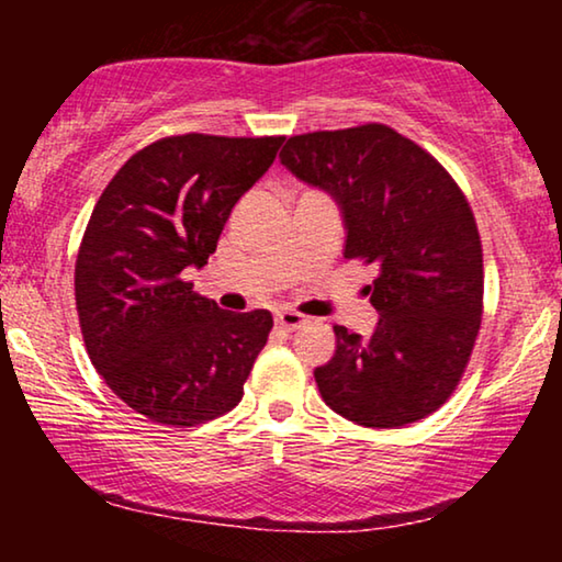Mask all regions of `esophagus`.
I'll return each instance as SVG.
<instances>
[{
	"instance_id": "34e87169",
	"label": "esophagus",
	"mask_w": 562,
	"mask_h": 562,
	"mask_svg": "<svg viewBox=\"0 0 562 562\" xmlns=\"http://www.w3.org/2000/svg\"><path fill=\"white\" fill-rule=\"evenodd\" d=\"M306 322V317L304 314H299V312H294V310H281V312H276V325H279L281 329H299Z\"/></svg>"
}]
</instances>
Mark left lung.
I'll list each match as a JSON object with an SVG mask.
<instances>
[{"instance_id":"obj_1","label":"left lung","mask_w":562,"mask_h":562,"mask_svg":"<svg viewBox=\"0 0 562 562\" xmlns=\"http://www.w3.org/2000/svg\"><path fill=\"white\" fill-rule=\"evenodd\" d=\"M281 164L342 212L345 258L379 266L371 337L335 325L314 368L329 409L363 427H404L456 391L483 314V252L468 199L409 137L379 122L289 137Z\"/></svg>"}]
</instances>
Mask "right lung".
Returning <instances> with one entry per match:
<instances>
[{
  "label": "right lung",
  "instance_id": "obj_1",
  "mask_svg": "<svg viewBox=\"0 0 562 562\" xmlns=\"http://www.w3.org/2000/svg\"><path fill=\"white\" fill-rule=\"evenodd\" d=\"M286 137L173 135L114 173L76 258V310L106 386L150 422L194 427L235 409L268 310L225 312L183 279L202 268Z\"/></svg>",
  "mask_w": 562,
  "mask_h": 562
}]
</instances>
